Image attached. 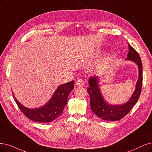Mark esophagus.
Returning <instances> with one entry per match:
<instances>
[{
	"mask_svg": "<svg viewBox=\"0 0 152 152\" xmlns=\"http://www.w3.org/2000/svg\"><path fill=\"white\" fill-rule=\"evenodd\" d=\"M76 84V85L78 86H84V85H85V81H84V80L83 79H80V80H77Z\"/></svg>",
	"mask_w": 152,
	"mask_h": 152,
	"instance_id": "1",
	"label": "esophagus"
}]
</instances>
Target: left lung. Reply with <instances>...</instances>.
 I'll list each match as a JSON object with an SVG mask.
<instances>
[{"instance_id": "left-lung-1", "label": "left lung", "mask_w": 152, "mask_h": 152, "mask_svg": "<svg viewBox=\"0 0 152 152\" xmlns=\"http://www.w3.org/2000/svg\"><path fill=\"white\" fill-rule=\"evenodd\" d=\"M129 52L126 59L132 60L136 63L139 67V77L136 89L128 102L122 105H110L105 102L100 93L98 85L97 77H91L89 80V87L88 93L90 97V105L94 114L104 120L116 121L124 118L133 108L138 100L142 91L143 84L142 63L137 50L128 44Z\"/></svg>"}]
</instances>
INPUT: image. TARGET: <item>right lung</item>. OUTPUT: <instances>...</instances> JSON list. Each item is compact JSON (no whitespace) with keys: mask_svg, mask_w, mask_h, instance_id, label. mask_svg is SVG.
Masks as SVG:
<instances>
[{"mask_svg":"<svg viewBox=\"0 0 152 152\" xmlns=\"http://www.w3.org/2000/svg\"><path fill=\"white\" fill-rule=\"evenodd\" d=\"M74 88V81L67 83L59 86L56 89L52 98L42 107L37 109H29L22 105L16 99L12 93L16 104L23 114L30 120L39 122H50L63 113L64 108L67 104V97Z\"/></svg>","mask_w":152,"mask_h":152,"instance_id":"add662e5","label":"right lung"}]
</instances>
